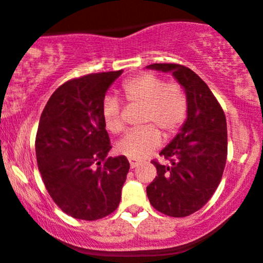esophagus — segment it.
I'll list each match as a JSON object with an SVG mask.
<instances>
[{
    "label": "esophagus",
    "mask_w": 263,
    "mask_h": 263,
    "mask_svg": "<svg viewBox=\"0 0 263 263\" xmlns=\"http://www.w3.org/2000/svg\"><path fill=\"white\" fill-rule=\"evenodd\" d=\"M139 165H140V162H137V160H135V159H129V167L136 168V167H139Z\"/></svg>",
    "instance_id": "34e87169"
}]
</instances>
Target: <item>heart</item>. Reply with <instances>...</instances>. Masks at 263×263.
<instances>
[{"mask_svg": "<svg viewBox=\"0 0 263 263\" xmlns=\"http://www.w3.org/2000/svg\"><path fill=\"white\" fill-rule=\"evenodd\" d=\"M124 99L128 103L144 106L141 123L155 124L171 137L187 118L189 101L185 90L176 82H165L154 74H140L123 83ZM101 118L105 128L118 134L123 128L121 104L113 96H106L101 106ZM162 142V136L154 126L129 131L117 144L121 154L132 159H144Z\"/></svg>", "mask_w": 263, "mask_h": 263, "instance_id": "b5f03b06", "label": "heart"}]
</instances>
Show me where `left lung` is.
I'll use <instances>...</instances> for the list:
<instances>
[{
  "mask_svg": "<svg viewBox=\"0 0 263 263\" xmlns=\"http://www.w3.org/2000/svg\"><path fill=\"white\" fill-rule=\"evenodd\" d=\"M147 69L172 73L189 101L187 118L154 163L157 175L146 187L153 207L172 217L199 211L220 185L228 157V127L222 108L204 81L178 64H152Z\"/></svg>",
  "mask_w": 263,
  "mask_h": 263,
  "instance_id": "8db88e82",
  "label": "left lung"
}]
</instances>
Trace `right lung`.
Segmentation results:
<instances>
[{
  "instance_id": "1",
  "label": "right lung",
  "mask_w": 263,
  "mask_h": 263,
  "mask_svg": "<svg viewBox=\"0 0 263 263\" xmlns=\"http://www.w3.org/2000/svg\"><path fill=\"white\" fill-rule=\"evenodd\" d=\"M123 73H96L61 85L43 109L35 136V157L53 202L70 217L95 221L121 202L129 170L111 149L101 118L106 91Z\"/></svg>"
}]
</instances>
